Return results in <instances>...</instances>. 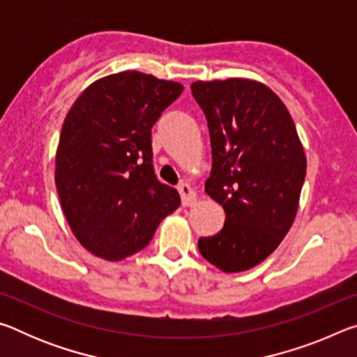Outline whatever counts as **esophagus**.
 Here are the masks:
<instances>
[{
  "instance_id": "34e87169",
  "label": "esophagus",
  "mask_w": 357,
  "mask_h": 357,
  "mask_svg": "<svg viewBox=\"0 0 357 357\" xmlns=\"http://www.w3.org/2000/svg\"><path fill=\"white\" fill-rule=\"evenodd\" d=\"M178 190L181 193V200H183L184 206H190L195 202V192H193L192 187L187 183H179Z\"/></svg>"
}]
</instances>
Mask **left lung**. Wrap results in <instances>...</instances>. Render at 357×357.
<instances>
[{
    "instance_id": "1",
    "label": "left lung",
    "mask_w": 357,
    "mask_h": 357,
    "mask_svg": "<svg viewBox=\"0 0 357 357\" xmlns=\"http://www.w3.org/2000/svg\"><path fill=\"white\" fill-rule=\"evenodd\" d=\"M190 89L213 149L204 190L225 211L223 228L198 239V250L223 273H241L268 258L291 228L305 153L291 114L266 84L228 78Z\"/></svg>"
}]
</instances>
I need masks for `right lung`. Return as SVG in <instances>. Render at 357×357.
<instances>
[{
  "label": "right lung",
  "instance_id": "right-lung-1",
  "mask_svg": "<svg viewBox=\"0 0 357 357\" xmlns=\"http://www.w3.org/2000/svg\"><path fill=\"white\" fill-rule=\"evenodd\" d=\"M184 86L143 72L107 75L84 89L64 119L55 183L84 249L118 261L140 252L176 211V189L153 167L151 129Z\"/></svg>",
  "mask_w": 357,
  "mask_h": 357
}]
</instances>
